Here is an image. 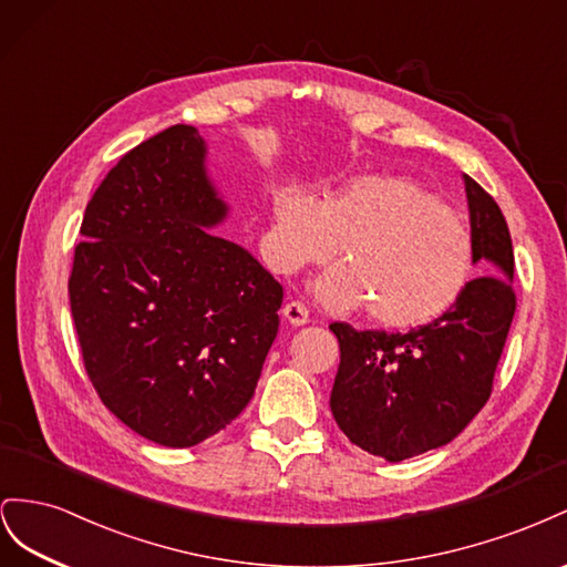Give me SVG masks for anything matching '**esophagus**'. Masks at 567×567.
<instances>
[{
    "instance_id": "esophagus-1",
    "label": "esophagus",
    "mask_w": 567,
    "mask_h": 567,
    "mask_svg": "<svg viewBox=\"0 0 567 567\" xmlns=\"http://www.w3.org/2000/svg\"><path fill=\"white\" fill-rule=\"evenodd\" d=\"M282 318L289 322V326L299 328V326H306V322H309V309H306L301 301H289V303H285Z\"/></svg>"
}]
</instances>
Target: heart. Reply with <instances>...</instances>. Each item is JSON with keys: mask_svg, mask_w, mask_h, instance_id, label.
I'll use <instances>...</instances> for the list:
<instances>
[{"mask_svg": "<svg viewBox=\"0 0 567 567\" xmlns=\"http://www.w3.org/2000/svg\"><path fill=\"white\" fill-rule=\"evenodd\" d=\"M272 256L282 270L337 264L313 292L330 311L365 306L378 328L409 332L442 320L475 280V239L440 194L411 177L365 175L322 202L287 187L272 206Z\"/></svg>", "mask_w": 567, "mask_h": 567, "instance_id": "b5f03b06", "label": "heart"}]
</instances>
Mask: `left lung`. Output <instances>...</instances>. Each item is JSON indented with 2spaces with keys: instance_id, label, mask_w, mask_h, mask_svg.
Instances as JSON below:
<instances>
[{
  "instance_id": "left-lung-1",
  "label": "left lung",
  "mask_w": 567,
  "mask_h": 567,
  "mask_svg": "<svg viewBox=\"0 0 567 567\" xmlns=\"http://www.w3.org/2000/svg\"><path fill=\"white\" fill-rule=\"evenodd\" d=\"M475 264L461 303L409 332L332 322L339 368L330 409L349 442L399 463L449 444L482 411L515 313L513 245L498 204L463 175Z\"/></svg>"
}]
</instances>
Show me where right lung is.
I'll list each match as a JSON object with an SVG mask.
<instances>
[{"label":"right lung","mask_w":567,"mask_h":567,"mask_svg":"<svg viewBox=\"0 0 567 567\" xmlns=\"http://www.w3.org/2000/svg\"><path fill=\"white\" fill-rule=\"evenodd\" d=\"M197 127L127 152L85 208L69 280L85 370L144 440L194 446L245 411L278 334L282 285L214 228L228 218Z\"/></svg>","instance_id":"obj_1"}]
</instances>
